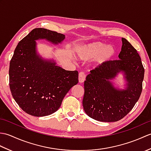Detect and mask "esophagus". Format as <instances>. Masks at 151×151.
Masks as SVG:
<instances>
[{
    "instance_id": "34e87169",
    "label": "esophagus",
    "mask_w": 151,
    "mask_h": 151,
    "mask_svg": "<svg viewBox=\"0 0 151 151\" xmlns=\"http://www.w3.org/2000/svg\"><path fill=\"white\" fill-rule=\"evenodd\" d=\"M86 80V75L84 73L81 72L78 75V81L80 83H83Z\"/></svg>"
}]
</instances>
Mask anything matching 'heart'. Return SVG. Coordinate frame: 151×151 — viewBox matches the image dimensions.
Returning a JSON list of instances; mask_svg holds the SVG:
<instances>
[{"instance_id":"b5f03b06","label":"heart","mask_w":151,"mask_h":151,"mask_svg":"<svg viewBox=\"0 0 151 151\" xmlns=\"http://www.w3.org/2000/svg\"><path fill=\"white\" fill-rule=\"evenodd\" d=\"M76 56L82 61L93 59L95 66H101L114 58L117 52L114 45L94 41L80 45L75 49Z\"/></svg>"}]
</instances>
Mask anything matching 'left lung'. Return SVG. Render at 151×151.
Segmentation results:
<instances>
[{
    "mask_svg": "<svg viewBox=\"0 0 151 151\" xmlns=\"http://www.w3.org/2000/svg\"><path fill=\"white\" fill-rule=\"evenodd\" d=\"M119 60L110 61L92 70L84 82L82 104L89 117L99 121L115 122L132 110L142 91L144 70L137 50L122 37ZM124 74V90L114 88L111 79Z\"/></svg>",
    "mask_w": 151,
    "mask_h": 151,
    "instance_id": "left-lung-1",
    "label": "left lung"
}]
</instances>
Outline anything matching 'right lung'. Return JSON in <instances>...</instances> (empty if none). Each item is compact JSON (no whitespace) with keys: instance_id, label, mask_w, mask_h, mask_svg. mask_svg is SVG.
<instances>
[{"instance_id":"right-lung-1","label":"right lung","mask_w":151,"mask_h":151,"mask_svg":"<svg viewBox=\"0 0 151 151\" xmlns=\"http://www.w3.org/2000/svg\"><path fill=\"white\" fill-rule=\"evenodd\" d=\"M65 35L45 28L32 30L19 41L9 63V88L14 100L27 114L47 116L56 111L73 86L78 84L77 70H66L54 60L37 52L36 40L61 43Z\"/></svg>"}]
</instances>
